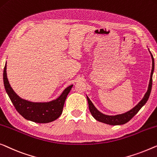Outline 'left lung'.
<instances>
[{
    "instance_id": "obj_1",
    "label": "left lung",
    "mask_w": 157,
    "mask_h": 157,
    "mask_svg": "<svg viewBox=\"0 0 157 157\" xmlns=\"http://www.w3.org/2000/svg\"><path fill=\"white\" fill-rule=\"evenodd\" d=\"M150 52V51L149 50ZM151 59H152V69H151V72L150 75V80H149V83L148 86V89H147V91L145 94L144 96L143 97L142 101H140L139 103L137 104L135 107H134L132 109H131L130 110L128 111V112L122 113V114L120 115H107L105 114H103V113L100 112L97 110V108L94 106V104L89 99L87 95V100L88 103V108H89L90 112L91 113L95 120H98V121L103 122V123L108 124H111V125H119V124H125L127 122H129L132 118L135 115L137 114L142 107L144 105L145 103H147V101H148L149 95H150V93L151 90V86H152V75L154 73V60L153 55H152L151 53L150 52Z\"/></svg>"
}]
</instances>
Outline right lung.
Instances as JSON below:
<instances>
[{"mask_svg": "<svg viewBox=\"0 0 157 157\" xmlns=\"http://www.w3.org/2000/svg\"><path fill=\"white\" fill-rule=\"evenodd\" d=\"M6 62L3 70V83L6 93L16 110L26 120L37 122L48 123L54 121L62 115L67 95L73 85L65 88L57 98L46 103H34L22 99L15 94L9 83L6 73Z\"/></svg>", "mask_w": 157, "mask_h": 157, "instance_id": "obj_1", "label": "right lung"}]
</instances>
